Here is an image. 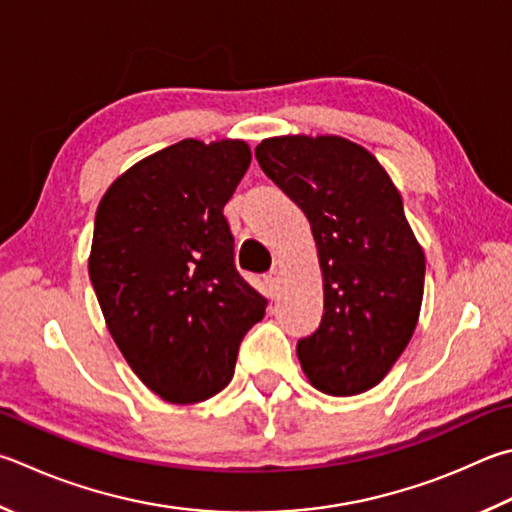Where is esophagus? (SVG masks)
Masks as SVG:
<instances>
[{"label":"esophagus","mask_w":512,"mask_h":512,"mask_svg":"<svg viewBox=\"0 0 512 512\" xmlns=\"http://www.w3.org/2000/svg\"><path fill=\"white\" fill-rule=\"evenodd\" d=\"M280 280H282L280 271H271L268 275H264V284L268 288V293H271V295L277 293V288H280Z\"/></svg>","instance_id":"esophagus-1"}]
</instances>
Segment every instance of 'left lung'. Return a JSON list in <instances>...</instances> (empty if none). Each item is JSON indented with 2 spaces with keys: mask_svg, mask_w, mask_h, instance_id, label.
I'll return each mask as SVG.
<instances>
[{
  "mask_svg": "<svg viewBox=\"0 0 512 512\" xmlns=\"http://www.w3.org/2000/svg\"><path fill=\"white\" fill-rule=\"evenodd\" d=\"M255 156L302 208L318 248L324 313L297 342L304 376L329 396L367 392L401 358L421 315L425 253L401 192L374 154L342 136H271Z\"/></svg>",
  "mask_w": 512,
  "mask_h": 512,
  "instance_id": "8db88e82",
  "label": "left lung"
}]
</instances>
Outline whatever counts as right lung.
Masks as SVG:
<instances>
[{
	"label": "right lung",
	"instance_id": "add662e5",
	"mask_svg": "<svg viewBox=\"0 0 512 512\" xmlns=\"http://www.w3.org/2000/svg\"><path fill=\"white\" fill-rule=\"evenodd\" d=\"M250 159L239 138H185L134 163L98 203L91 284L127 365L167 403L221 392L241 338L264 318L224 217Z\"/></svg>",
	"mask_w": 512,
	"mask_h": 512
}]
</instances>
